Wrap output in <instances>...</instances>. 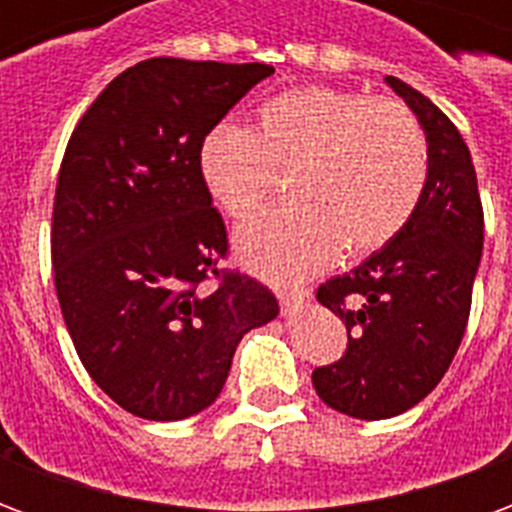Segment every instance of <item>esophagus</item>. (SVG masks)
Instances as JSON below:
<instances>
[{
  "label": "esophagus",
  "instance_id": "1",
  "mask_svg": "<svg viewBox=\"0 0 512 512\" xmlns=\"http://www.w3.org/2000/svg\"><path fill=\"white\" fill-rule=\"evenodd\" d=\"M310 290L307 288H290V290H279V304H282V312L285 315H293L299 312L307 301H310Z\"/></svg>",
  "mask_w": 512,
  "mask_h": 512
}]
</instances>
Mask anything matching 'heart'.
<instances>
[{
	"label": "heart",
	"mask_w": 512,
	"mask_h": 512,
	"mask_svg": "<svg viewBox=\"0 0 512 512\" xmlns=\"http://www.w3.org/2000/svg\"><path fill=\"white\" fill-rule=\"evenodd\" d=\"M290 172L293 205L238 230L249 266L301 279L345 255L386 246L428 183V139L406 106L340 87H299L260 104L255 126L222 123L202 139L200 175L227 216L249 219Z\"/></svg>",
	"instance_id": "1"
}]
</instances>
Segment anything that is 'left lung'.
Returning <instances> with one entry per match:
<instances>
[{
    "mask_svg": "<svg viewBox=\"0 0 512 512\" xmlns=\"http://www.w3.org/2000/svg\"><path fill=\"white\" fill-rule=\"evenodd\" d=\"M386 84L425 131L428 183L389 244L318 288V301L345 323L348 348L312 373V386L356 419L397 417L433 392L466 332L483 255V205L463 136L414 87L395 76Z\"/></svg>",
    "mask_w": 512,
    "mask_h": 512,
    "instance_id": "1",
    "label": "left lung"
}]
</instances>
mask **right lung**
Returning <instances> with one entry per match:
<instances>
[{"label":"right lung","instance_id":"right-lung-1","mask_svg":"<svg viewBox=\"0 0 512 512\" xmlns=\"http://www.w3.org/2000/svg\"><path fill=\"white\" fill-rule=\"evenodd\" d=\"M271 73L263 62H136L65 147L54 288L90 378L134 417L200 414L241 337L279 315L266 285L219 268L227 230L200 175L202 139Z\"/></svg>","mask_w":512,"mask_h":512}]
</instances>
